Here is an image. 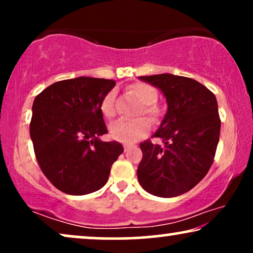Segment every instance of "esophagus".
<instances>
[{
	"label": "esophagus",
	"instance_id": "34e87169",
	"mask_svg": "<svg viewBox=\"0 0 253 253\" xmlns=\"http://www.w3.org/2000/svg\"><path fill=\"white\" fill-rule=\"evenodd\" d=\"M131 148H132L131 146H124V152H126V153H127V152H129Z\"/></svg>",
	"mask_w": 253,
	"mask_h": 253
}]
</instances>
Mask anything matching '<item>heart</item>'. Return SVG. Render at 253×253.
Here are the masks:
<instances>
[{"label": "heart", "instance_id": "heart-1", "mask_svg": "<svg viewBox=\"0 0 253 253\" xmlns=\"http://www.w3.org/2000/svg\"><path fill=\"white\" fill-rule=\"evenodd\" d=\"M129 91L137 96L143 103L139 114L143 113L152 122H158L162 115V110L157 103L158 92L153 86L145 83H134L129 86ZM100 110L106 119H113L115 116V91H110L103 96L100 103ZM150 130V122L144 117L131 121L120 120L113 123L109 127V133L113 139L123 144H133Z\"/></svg>", "mask_w": 253, "mask_h": 253}]
</instances>
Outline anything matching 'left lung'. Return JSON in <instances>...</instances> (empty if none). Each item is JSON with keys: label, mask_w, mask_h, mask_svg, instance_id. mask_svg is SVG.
Masks as SVG:
<instances>
[{"label": "left lung", "mask_w": 253, "mask_h": 253, "mask_svg": "<svg viewBox=\"0 0 253 253\" xmlns=\"http://www.w3.org/2000/svg\"><path fill=\"white\" fill-rule=\"evenodd\" d=\"M166 96L168 109L153 137L162 144L140 143L138 181L162 198L188 192L205 177L215 157L221 121L215 95L195 79L161 74L141 76Z\"/></svg>", "instance_id": "obj_1"}]
</instances>
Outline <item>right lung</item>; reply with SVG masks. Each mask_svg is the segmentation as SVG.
<instances>
[{"label": "right lung", "mask_w": 253, "mask_h": 253, "mask_svg": "<svg viewBox=\"0 0 253 253\" xmlns=\"http://www.w3.org/2000/svg\"><path fill=\"white\" fill-rule=\"evenodd\" d=\"M116 83L78 77L56 82L34 99L30 134L38 164L60 191L83 196L101 189L123 153L108 132L100 103Z\"/></svg>", "instance_id": "obj_1"}]
</instances>
